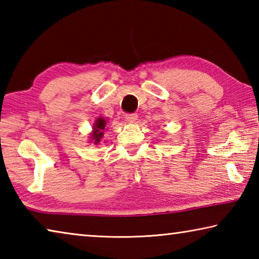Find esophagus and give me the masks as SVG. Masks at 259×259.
<instances>
[{
  "instance_id": "34e87169",
  "label": "esophagus",
  "mask_w": 259,
  "mask_h": 259,
  "mask_svg": "<svg viewBox=\"0 0 259 259\" xmlns=\"http://www.w3.org/2000/svg\"><path fill=\"white\" fill-rule=\"evenodd\" d=\"M138 115L136 113H131V114H126L125 115V121L128 122V123H135L136 120H137Z\"/></svg>"
}]
</instances>
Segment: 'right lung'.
Returning <instances> with one entry per match:
<instances>
[{"instance_id":"1","label":"right lung","mask_w":259,"mask_h":259,"mask_svg":"<svg viewBox=\"0 0 259 259\" xmlns=\"http://www.w3.org/2000/svg\"><path fill=\"white\" fill-rule=\"evenodd\" d=\"M106 129V120L103 117H98L94 124V130L90 135V140L95 145H98L104 136V131Z\"/></svg>"}]
</instances>
